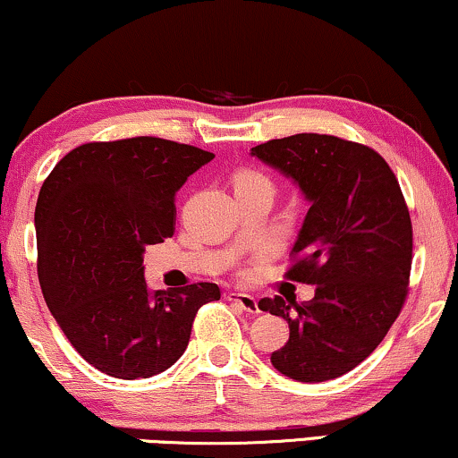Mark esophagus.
<instances>
[{
  "label": "esophagus",
  "mask_w": 458,
  "mask_h": 458,
  "mask_svg": "<svg viewBox=\"0 0 458 458\" xmlns=\"http://www.w3.org/2000/svg\"><path fill=\"white\" fill-rule=\"evenodd\" d=\"M228 300H230V302H236V304H239L242 310L249 312V315H258V312H259L258 300L253 298V296H249V293L228 292Z\"/></svg>",
  "instance_id": "obj_1"
}]
</instances>
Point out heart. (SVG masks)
Listing matches in <instances>:
<instances>
[{
  "label": "heart",
  "mask_w": 458,
  "mask_h": 458,
  "mask_svg": "<svg viewBox=\"0 0 458 458\" xmlns=\"http://www.w3.org/2000/svg\"><path fill=\"white\" fill-rule=\"evenodd\" d=\"M241 183H264V186L272 188L270 179L259 171H242V173H239V177H236V186H241Z\"/></svg>",
  "instance_id": "b5f03b06"
}]
</instances>
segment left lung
Masks as SVG:
<instances>
[{
	"instance_id": "8db88e82",
	"label": "left lung",
	"mask_w": 458,
	"mask_h": 458,
	"mask_svg": "<svg viewBox=\"0 0 458 458\" xmlns=\"http://www.w3.org/2000/svg\"><path fill=\"white\" fill-rule=\"evenodd\" d=\"M251 154L292 177L310 202L285 276L315 285V298L259 300V309L289 323V340L270 361L298 383L338 378L383 343L406 302V199L386 160L363 143L300 132L259 143Z\"/></svg>"
}]
</instances>
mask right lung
Segmentation results:
<instances>
[{
	"label": "right lung",
	"mask_w": 458,
	"mask_h": 458,
	"mask_svg": "<svg viewBox=\"0 0 458 458\" xmlns=\"http://www.w3.org/2000/svg\"><path fill=\"white\" fill-rule=\"evenodd\" d=\"M211 152L160 137L90 141L44 179L38 276L63 334L92 368L135 380L183 355L216 283L149 292L143 251L173 236L175 194Z\"/></svg>",
	"instance_id": "1"
}]
</instances>
